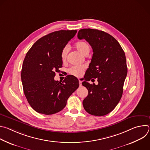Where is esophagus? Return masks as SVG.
I'll list each match as a JSON object with an SVG mask.
<instances>
[{"mask_svg":"<svg viewBox=\"0 0 150 150\" xmlns=\"http://www.w3.org/2000/svg\"><path fill=\"white\" fill-rule=\"evenodd\" d=\"M79 86H81V85H82V81L80 79H79Z\"/></svg>","mask_w":150,"mask_h":150,"instance_id":"obj_1","label":"esophagus"}]
</instances>
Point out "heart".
<instances>
[{"instance_id":"b5f03b06","label":"heart","mask_w":150,"mask_h":150,"mask_svg":"<svg viewBox=\"0 0 150 150\" xmlns=\"http://www.w3.org/2000/svg\"><path fill=\"white\" fill-rule=\"evenodd\" d=\"M75 47L81 53L85 56H87L90 52V45L85 41H79L76 42ZM68 53V47L66 46L63 49L61 53V59L62 61H65L66 60ZM84 71L85 67L83 66H73L69 69L68 72L72 75L76 77H80L82 75Z\"/></svg>"}]
</instances>
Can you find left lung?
<instances>
[{
	"mask_svg": "<svg viewBox=\"0 0 150 150\" xmlns=\"http://www.w3.org/2000/svg\"><path fill=\"white\" fill-rule=\"evenodd\" d=\"M78 38L86 40L93 51L82 83L88 91L82 101L83 108L91 115L104 116L116 108L123 94L127 72L125 52L113 36L103 31L81 29ZM93 77L98 78V85L87 82Z\"/></svg>",
	"mask_w": 150,
	"mask_h": 150,
	"instance_id": "8db88e82",
	"label": "left lung"
}]
</instances>
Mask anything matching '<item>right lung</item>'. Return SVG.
<instances>
[{
    "label": "right lung",
    "instance_id": "right-lung-1",
    "mask_svg": "<svg viewBox=\"0 0 150 150\" xmlns=\"http://www.w3.org/2000/svg\"><path fill=\"white\" fill-rule=\"evenodd\" d=\"M76 30H60L38 39L27 52L21 70L27 100L37 112L46 115L61 111L69 96L78 88V79L68 75L55 81V72L62 67L61 53Z\"/></svg>",
    "mask_w": 150,
    "mask_h": 150
}]
</instances>
